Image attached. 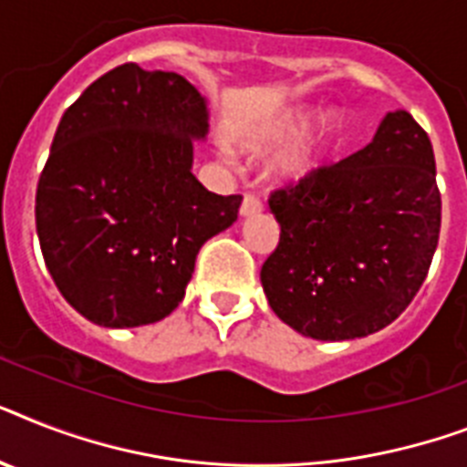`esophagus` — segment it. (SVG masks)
<instances>
[{"label":"esophagus","instance_id":"34e87169","mask_svg":"<svg viewBox=\"0 0 467 467\" xmlns=\"http://www.w3.org/2000/svg\"><path fill=\"white\" fill-rule=\"evenodd\" d=\"M261 211V201L259 196H254V194H244L242 196V203H240V215H254V213H259Z\"/></svg>","mask_w":467,"mask_h":467}]
</instances>
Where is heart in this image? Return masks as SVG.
Returning a JSON list of instances; mask_svg holds the SVG:
<instances>
[{
  "mask_svg": "<svg viewBox=\"0 0 467 467\" xmlns=\"http://www.w3.org/2000/svg\"><path fill=\"white\" fill-rule=\"evenodd\" d=\"M302 124H305L302 112H283V115L271 117L266 122H261L259 127H254L252 131L242 134L240 146L246 153L264 155L273 148H278L280 143H285L290 136L297 134ZM340 127L343 124H340L338 112H333V109L324 112L317 127L275 161V165H273L275 180L293 184V182H302L305 177H309L314 170H319L326 153L331 150V146L338 139Z\"/></svg>",
  "mask_w": 467,
  "mask_h": 467,
  "instance_id": "obj_1",
  "label": "heart"
}]
</instances>
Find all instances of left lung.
Wrapping results in <instances>:
<instances>
[{"label": "left lung", "mask_w": 467, "mask_h": 467, "mask_svg": "<svg viewBox=\"0 0 467 467\" xmlns=\"http://www.w3.org/2000/svg\"><path fill=\"white\" fill-rule=\"evenodd\" d=\"M280 225L261 285L280 321L317 340H352L396 321L437 252L441 194L427 131L384 117L362 150L268 199Z\"/></svg>", "instance_id": "8db88e82"}]
</instances>
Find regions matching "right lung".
<instances>
[{"mask_svg":"<svg viewBox=\"0 0 467 467\" xmlns=\"http://www.w3.org/2000/svg\"><path fill=\"white\" fill-rule=\"evenodd\" d=\"M206 134V98L184 76L139 64L100 76L64 112L36 227L57 290L81 317L134 328L180 305L199 249L242 203L192 174Z\"/></svg>","mask_w":467,"mask_h":467,"instance_id":"right-lung-1","label":"right lung"}]
</instances>
